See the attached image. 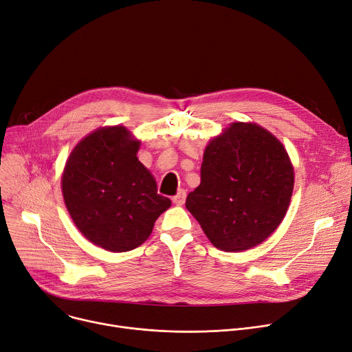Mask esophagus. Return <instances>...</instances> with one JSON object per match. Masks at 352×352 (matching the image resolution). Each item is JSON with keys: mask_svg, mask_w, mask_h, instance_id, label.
Listing matches in <instances>:
<instances>
[{"mask_svg": "<svg viewBox=\"0 0 352 352\" xmlns=\"http://www.w3.org/2000/svg\"><path fill=\"white\" fill-rule=\"evenodd\" d=\"M186 197H187V192L184 191V190H179V191L177 192V195L173 197V202H174L175 206H182L184 202H186Z\"/></svg>", "mask_w": 352, "mask_h": 352, "instance_id": "esophagus-1", "label": "esophagus"}]
</instances>
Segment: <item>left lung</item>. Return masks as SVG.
Returning <instances> with one entry per match:
<instances>
[{"label":"left lung","mask_w":352,"mask_h":352,"mask_svg":"<svg viewBox=\"0 0 352 352\" xmlns=\"http://www.w3.org/2000/svg\"><path fill=\"white\" fill-rule=\"evenodd\" d=\"M294 190L284 145L254 122H232L204 151L186 207L218 250H250L278 228Z\"/></svg>","instance_id":"8db88e82"}]
</instances>
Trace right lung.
Segmentation results:
<instances>
[{
  "instance_id": "obj_1",
  "label": "right lung",
  "mask_w": 352,
  "mask_h": 352,
  "mask_svg": "<svg viewBox=\"0 0 352 352\" xmlns=\"http://www.w3.org/2000/svg\"><path fill=\"white\" fill-rule=\"evenodd\" d=\"M140 141L125 126H104L82 138L61 178L67 210L91 241L111 252L140 247L155 219L171 207L138 161Z\"/></svg>"
}]
</instances>
